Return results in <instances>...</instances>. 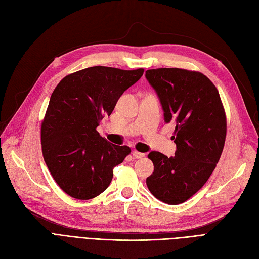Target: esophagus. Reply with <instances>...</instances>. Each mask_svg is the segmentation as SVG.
Wrapping results in <instances>:
<instances>
[{"label": "esophagus", "mask_w": 259, "mask_h": 259, "mask_svg": "<svg viewBox=\"0 0 259 259\" xmlns=\"http://www.w3.org/2000/svg\"><path fill=\"white\" fill-rule=\"evenodd\" d=\"M133 157L134 158H144L145 154L141 153V152H138V151H134V152H133Z\"/></svg>", "instance_id": "34e87169"}]
</instances>
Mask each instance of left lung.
<instances>
[{
	"instance_id": "obj_1",
	"label": "left lung",
	"mask_w": 259,
	"mask_h": 259,
	"mask_svg": "<svg viewBox=\"0 0 259 259\" xmlns=\"http://www.w3.org/2000/svg\"><path fill=\"white\" fill-rule=\"evenodd\" d=\"M146 78L159 97L165 122L176 124L175 156L153 151L148 157L154 171L147 186L168 204L190 199L214 170L224 149L227 121L217 87L196 70L148 69Z\"/></svg>"
}]
</instances>
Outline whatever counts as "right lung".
Instances as JSON below:
<instances>
[{
  "label": "right lung",
  "mask_w": 259,
  "mask_h": 259,
  "mask_svg": "<svg viewBox=\"0 0 259 259\" xmlns=\"http://www.w3.org/2000/svg\"><path fill=\"white\" fill-rule=\"evenodd\" d=\"M144 72L88 67L65 76L53 90L41 122V151L52 178L70 197L88 200L102 194L113 168L131 153L130 147L110 144L96 128Z\"/></svg>",
  "instance_id": "obj_1"
}]
</instances>
